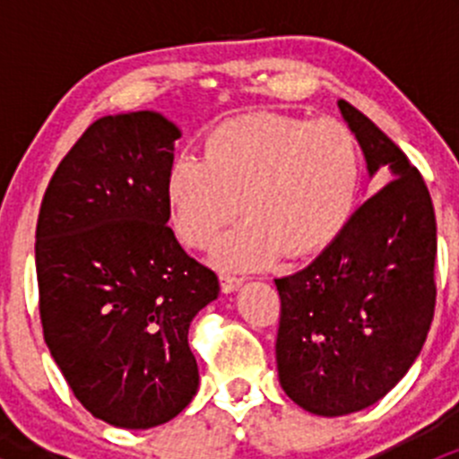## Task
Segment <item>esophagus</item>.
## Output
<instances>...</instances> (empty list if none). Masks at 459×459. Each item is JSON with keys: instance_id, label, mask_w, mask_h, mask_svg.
<instances>
[{"instance_id": "obj_1", "label": "esophagus", "mask_w": 459, "mask_h": 459, "mask_svg": "<svg viewBox=\"0 0 459 459\" xmlns=\"http://www.w3.org/2000/svg\"><path fill=\"white\" fill-rule=\"evenodd\" d=\"M220 281H221V290L224 293H233V290H238L239 286H242V277L238 275H229V273H221L220 275Z\"/></svg>"}]
</instances>
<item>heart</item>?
Instances as JSON below:
<instances>
[{"label": "heart", "instance_id": "heart-1", "mask_svg": "<svg viewBox=\"0 0 459 459\" xmlns=\"http://www.w3.org/2000/svg\"><path fill=\"white\" fill-rule=\"evenodd\" d=\"M359 178L358 135L342 119L251 113L211 128L202 160L173 161L166 204L175 233L197 251L242 208L247 221L217 242L212 259L247 271L328 247L349 221Z\"/></svg>", "mask_w": 459, "mask_h": 459}]
</instances>
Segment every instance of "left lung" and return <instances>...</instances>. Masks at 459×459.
<instances>
[{
    "mask_svg": "<svg viewBox=\"0 0 459 459\" xmlns=\"http://www.w3.org/2000/svg\"><path fill=\"white\" fill-rule=\"evenodd\" d=\"M388 179L302 271L275 280V358L286 395L337 418L382 400L422 351L435 313L437 230L429 188L404 152L349 101H337Z\"/></svg>",
    "mask_w": 459,
    "mask_h": 459,
    "instance_id": "1",
    "label": "left lung"
}]
</instances>
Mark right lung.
<instances>
[{
    "label": "right lung",
    "mask_w": 459,
    "mask_h": 459,
    "mask_svg": "<svg viewBox=\"0 0 459 459\" xmlns=\"http://www.w3.org/2000/svg\"><path fill=\"white\" fill-rule=\"evenodd\" d=\"M178 137L152 110L97 119L59 161L37 217L44 340L82 406L119 429L186 409L200 384L188 326L220 293L166 224Z\"/></svg>",
    "instance_id": "add662e5"
}]
</instances>
